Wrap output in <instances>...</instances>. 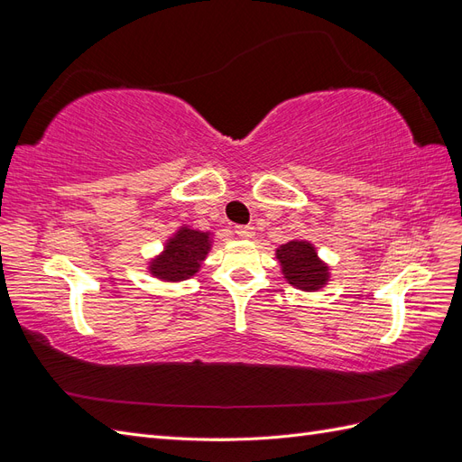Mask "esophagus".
<instances>
[{
	"label": "esophagus",
	"instance_id": "34e87169",
	"mask_svg": "<svg viewBox=\"0 0 462 462\" xmlns=\"http://www.w3.org/2000/svg\"><path fill=\"white\" fill-rule=\"evenodd\" d=\"M235 233L241 236V239H254V227H250V226H236L235 227Z\"/></svg>",
	"mask_w": 462,
	"mask_h": 462
}]
</instances>
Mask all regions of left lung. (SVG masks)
<instances>
[{"label":"left lung","mask_w":462,"mask_h":462,"mask_svg":"<svg viewBox=\"0 0 462 462\" xmlns=\"http://www.w3.org/2000/svg\"><path fill=\"white\" fill-rule=\"evenodd\" d=\"M285 282L300 291H319L329 282V265L316 253L309 241L292 239L275 250Z\"/></svg>","instance_id":"left-lung-1"}]
</instances>
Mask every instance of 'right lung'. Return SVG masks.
Segmentation results:
<instances>
[{
  "label": "right lung",
  "instance_id": "add662e5",
  "mask_svg": "<svg viewBox=\"0 0 462 462\" xmlns=\"http://www.w3.org/2000/svg\"><path fill=\"white\" fill-rule=\"evenodd\" d=\"M212 243L209 231L180 226L165 241L162 253L148 262V272L165 283L185 282L199 273Z\"/></svg>",
  "mask_w": 462,
  "mask_h": 462
}]
</instances>
